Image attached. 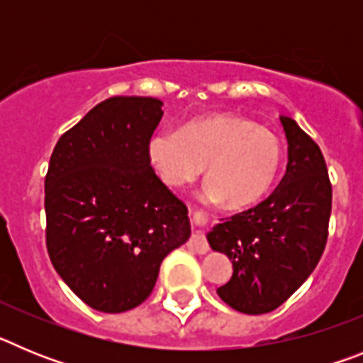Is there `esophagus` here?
I'll return each instance as SVG.
<instances>
[{
	"mask_svg": "<svg viewBox=\"0 0 363 363\" xmlns=\"http://www.w3.org/2000/svg\"><path fill=\"white\" fill-rule=\"evenodd\" d=\"M189 214L194 218V209H192V207H189ZM194 220H196V218H194ZM187 247L192 252H198V255H205V252L209 251V243H207V240H205V236L200 233V230H196V233L192 234Z\"/></svg>",
	"mask_w": 363,
	"mask_h": 363,
	"instance_id": "esophagus-1",
	"label": "esophagus"
}]
</instances>
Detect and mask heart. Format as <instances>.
<instances>
[{
  "label": "heart",
  "instance_id": "1",
  "mask_svg": "<svg viewBox=\"0 0 363 363\" xmlns=\"http://www.w3.org/2000/svg\"><path fill=\"white\" fill-rule=\"evenodd\" d=\"M150 165L172 189L191 184L203 172V198L229 209L256 203L274 187L284 149L277 134L234 114H209L189 121L179 133L154 134L147 145Z\"/></svg>",
  "mask_w": 363,
  "mask_h": 363
}]
</instances>
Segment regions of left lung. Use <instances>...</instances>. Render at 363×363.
Masks as SVG:
<instances>
[{"label": "left lung", "mask_w": 363, "mask_h": 363, "mask_svg": "<svg viewBox=\"0 0 363 363\" xmlns=\"http://www.w3.org/2000/svg\"><path fill=\"white\" fill-rule=\"evenodd\" d=\"M280 121L289 147L277 191L205 234L211 249L233 262L218 296L245 314L280 307L311 277L327 242L333 192L322 150L293 118Z\"/></svg>", "instance_id": "left-lung-1"}]
</instances>
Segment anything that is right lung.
Listing matches in <instances>:
<instances>
[{"label": "right lung", "mask_w": 363, "mask_h": 363, "mask_svg": "<svg viewBox=\"0 0 363 363\" xmlns=\"http://www.w3.org/2000/svg\"><path fill=\"white\" fill-rule=\"evenodd\" d=\"M156 98L114 96L54 147L45 178L47 249L86 306L123 313L152 293L163 258L191 236L184 201L150 167Z\"/></svg>", "instance_id": "add662e5"}]
</instances>
